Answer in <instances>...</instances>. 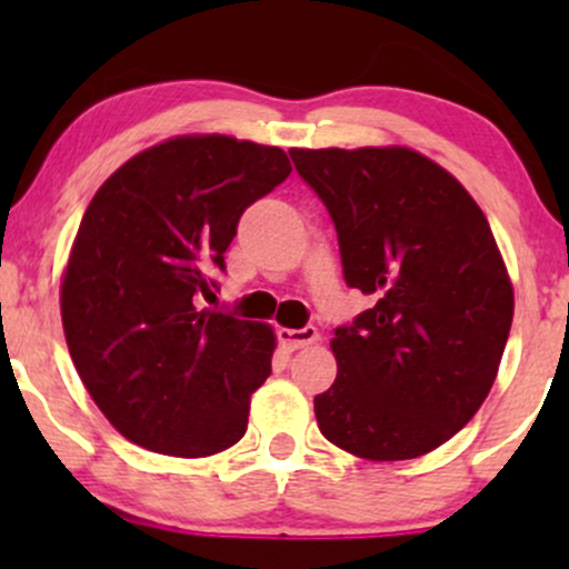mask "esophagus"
<instances>
[{
    "mask_svg": "<svg viewBox=\"0 0 569 569\" xmlns=\"http://www.w3.org/2000/svg\"><path fill=\"white\" fill-rule=\"evenodd\" d=\"M318 329L316 326H302V329H278V339L283 348L289 350H299V348H307V345L318 342Z\"/></svg>",
    "mask_w": 569,
    "mask_h": 569,
    "instance_id": "34e87169",
    "label": "esophagus"
}]
</instances>
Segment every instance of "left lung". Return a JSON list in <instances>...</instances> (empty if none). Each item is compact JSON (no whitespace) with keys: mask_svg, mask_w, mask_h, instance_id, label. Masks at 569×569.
Returning a JSON list of instances; mask_svg holds the SVG:
<instances>
[{"mask_svg":"<svg viewBox=\"0 0 569 569\" xmlns=\"http://www.w3.org/2000/svg\"><path fill=\"white\" fill-rule=\"evenodd\" d=\"M329 208L345 283L375 307L337 326L318 428L363 460L433 452L479 411L513 321V289L466 187L407 147L291 149Z\"/></svg>","mask_w":569,"mask_h":569,"instance_id":"1","label":"left lung"}]
</instances>
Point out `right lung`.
Returning <instances> with one entry per match:
<instances>
[{
	"instance_id": "right-lung-1",
	"label": "right lung",
	"mask_w": 569,
	"mask_h": 569,
	"mask_svg": "<svg viewBox=\"0 0 569 569\" xmlns=\"http://www.w3.org/2000/svg\"><path fill=\"white\" fill-rule=\"evenodd\" d=\"M283 149L176 136L103 181L61 283L63 335L96 407L160 455L208 457L243 439L251 393L272 371L267 323L198 310L238 221L272 192Z\"/></svg>"
}]
</instances>
